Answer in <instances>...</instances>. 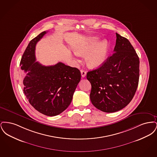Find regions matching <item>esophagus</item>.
<instances>
[{
	"mask_svg": "<svg viewBox=\"0 0 157 157\" xmlns=\"http://www.w3.org/2000/svg\"><path fill=\"white\" fill-rule=\"evenodd\" d=\"M81 75H82V76L83 78L85 77V76L86 75V72L85 71L83 70V69H82V70L81 71Z\"/></svg>",
	"mask_w": 157,
	"mask_h": 157,
	"instance_id": "34e87169",
	"label": "esophagus"
}]
</instances>
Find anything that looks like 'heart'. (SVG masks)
I'll return each mask as SVG.
<instances>
[{
    "label": "heart",
    "mask_w": 157,
    "mask_h": 157,
    "mask_svg": "<svg viewBox=\"0 0 157 157\" xmlns=\"http://www.w3.org/2000/svg\"><path fill=\"white\" fill-rule=\"evenodd\" d=\"M98 37H90L87 41L75 48V52L78 55L86 54V62L92 68L101 67L104 65L108 53L109 44L106 40L99 42Z\"/></svg>",
    "instance_id": "obj_1"
}]
</instances>
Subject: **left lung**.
Here are the masks:
<instances>
[{"label": "left lung", "mask_w": 157, "mask_h": 157, "mask_svg": "<svg viewBox=\"0 0 157 157\" xmlns=\"http://www.w3.org/2000/svg\"><path fill=\"white\" fill-rule=\"evenodd\" d=\"M113 53L102 66L87 73L90 99L97 109L115 112L125 108L134 96L140 77V59L125 37L116 33Z\"/></svg>", "instance_id": "8db88e82"}]
</instances>
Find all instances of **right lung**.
<instances>
[{
	"label": "right lung",
	"mask_w": 157,
	"mask_h": 157,
	"mask_svg": "<svg viewBox=\"0 0 157 157\" xmlns=\"http://www.w3.org/2000/svg\"><path fill=\"white\" fill-rule=\"evenodd\" d=\"M46 33L44 31L30 40L20 66L28 72L23 81V92L30 104L38 112L53 117L69 106L81 74L78 69L62 62L46 67L35 62L36 45Z\"/></svg>",
	"instance_id": "1"
}]
</instances>
